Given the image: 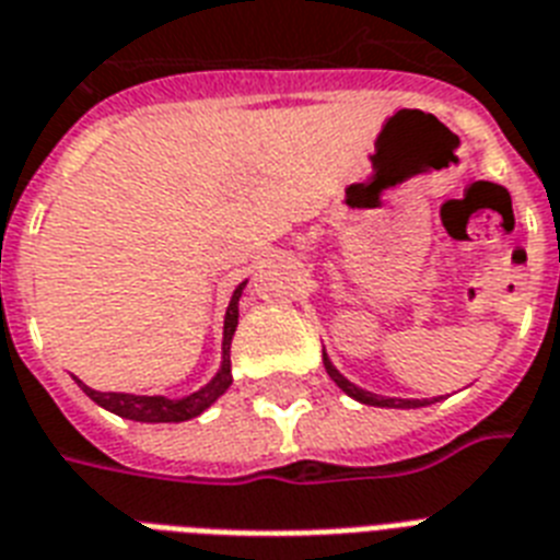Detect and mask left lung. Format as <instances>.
I'll list each match as a JSON object with an SVG mask.
<instances>
[{"mask_svg":"<svg viewBox=\"0 0 560 560\" xmlns=\"http://www.w3.org/2000/svg\"><path fill=\"white\" fill-rule=\"evenodd\" d=\"M323 363H325V372L331 374V381L340 386L349 398L360 400V404H369V407H392V409H416V407H427V404H433V400H409V398H383V395H374V392H366L360 389V386H354L351 381H346L337 369H334V363L328 360V354L323 351Z\"/></svg>","mask_w":560,"mask_h":560,"instance_id":"8db88e82","label":"left lung"}]
</instances>
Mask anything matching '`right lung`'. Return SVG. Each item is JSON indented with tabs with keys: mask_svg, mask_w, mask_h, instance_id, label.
I'll use <instances>...</instances> for the list:
<instances>
[{
	"mask_svg": "<svg viewBox=\"0 0 560 560\" xmlns=\"http://www.w3.org/2000/svg\"><path fill=\"white\" fill-rule=\"evenodd\" d=\"M244 284H237L235 293H232V302L226 307V323H223V363H220V372L211 377L202 389L191 392L186 398H162V395H127V392H98L90 389L86 383H81L78 377V386H81L86 395H90L98 407L109 409L121 418H130V421H148V424H168V421H188V418H197L202 409H209L214 400L223 395V392L232 386V369H229V346H232V334L237 328V299L244 293Z\"/></svg>",
	"mask_w": 560,
	"mask_h": 560,
	"instance_id": "1",
	"label": "right lung"
}]
</instances>
